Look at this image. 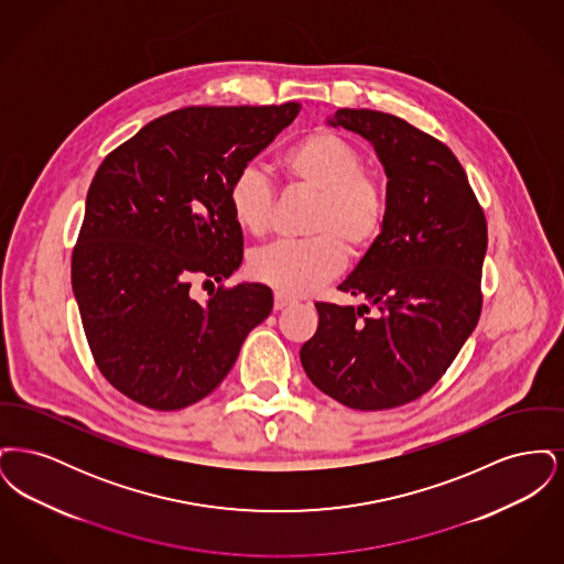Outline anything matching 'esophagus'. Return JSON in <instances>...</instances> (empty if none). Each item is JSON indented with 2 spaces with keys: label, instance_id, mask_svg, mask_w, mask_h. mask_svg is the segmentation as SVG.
I'll return each instance as SVG.
<instances>
[{
  "label": "esophagus",
  "instance_id": "34e87169",
  "mask_svg": "<svg viewBox=\"0 0 564 564\" xmlns=\"http://www.w3.org/2000/svg\"><path fill=\"white\" fill-rule=\"evenodd\" d=\"M290 304H294V300L290 295L281 294V292L274 294V311H281V308H285Z\"/></svg>",
  "mask_w": 564,
  "mask_h": 564
}]
</instances>
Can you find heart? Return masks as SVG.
<instances>
[{
    "label": "heart",
    "mask_w": 564,
    "mask_h": 564,
    "mask_svg": "<svg viewBox=\"0 0 564 564\" xmlns=\"http://www.w3.org/2000/svg\"><path fill=\"white\" fill-rule=\"evenodd\" d=\"M283 173L297 188L319 194L304 241L272 242L251 253L249 274L281 294L302 295L334 279L355 256L375 245L389 219V189L366 169L364 152L343 134L317 129L304 134L283 156ZM228 207L237 226L260 237L269 230L274 189L258 166L241 169Z\"/></svg>",
    "instance_id": "1"
}]
</instances>
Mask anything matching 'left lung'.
Returning <instances> with one entry per match:
<instances>
[{
  "label": "left lung",
  "instance_id": "obj_1",
  "mask_svg": "<svg viewBox=\"0 0 564 564\" xmlns=\"http://www.w3.org/2000/svg\"><path fill=\"white\" fill-rule=\"evenodd\" d=\"M327 122L375 145L389 219L338 285L368 304L317 302L319 325L300 361L336 402L389 410L427 393L476 329L486 217L460 162L435 137L375 109H338Z\"/></svg>",
  "mask_w": 564,
  "mask_h": 564
}]
</instances>
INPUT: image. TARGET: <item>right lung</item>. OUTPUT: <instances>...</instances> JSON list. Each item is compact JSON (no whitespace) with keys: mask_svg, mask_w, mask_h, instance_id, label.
<instances>
[{"mask_svg":"<svg viewBox=\"0 0 564 564\" xmlns=\"http://www.w3.org/2000/svg\"><path fill=\"white\" fill-rule=\"evenodd\" d=\"M300 104L175 109L109 152L86 194L72 288L97 368L120 393L171 412L207 398L272 311L262 283L219 285L242 262L235 175Z\"/></svg>","mask_w":564,"mask_h":564,"instance_id":"obj_1","label":"right lung"}]
</instances>
